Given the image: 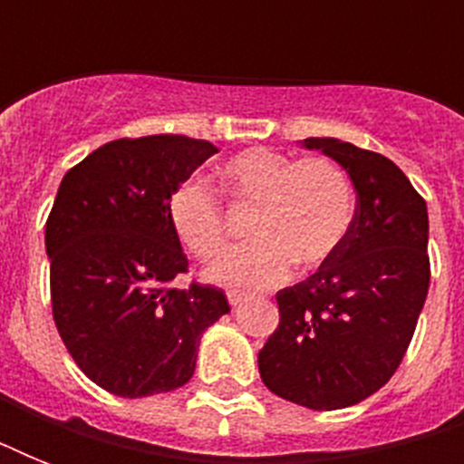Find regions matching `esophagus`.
<instances>
[{"label":"esophagus","instance_id":"obj_1","mask_svg":"<svg viewBox=\"0 0 464 464\" xmlns=\"http://www.w3.org/2000/svg\"><path fill=\"white\" fill-rule=\"evenodd\" d=\"M226 298H228V304L231 305H238L246 301L247 294H240V291H228V294H226Z\"/></svg>","mask_w":464,"mask_h":464}]
</instances>
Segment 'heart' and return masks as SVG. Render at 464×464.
I'll return each mask as SVG.
<instances>
[{"mask_svg":"<svg viewBox=\"0 0 464 464\" xmlns=\"http://www.w3.org/2000/svg\"><path fill=\"white\" fill-rule=\"evenodd\" d=\"M221 195L236 209H253L247 236L255 240L228 253L207 272L221 286H272L291 265L315 269L337 253L353 218L349 175L327 156H291L246 149L218 168ZM168 224L197 260H217L228 246L224 207L202 182L175 185L166 199Z\"/></svg>","mask_w":464,"mask_h":464,"instance_id":"b5f03b06","label":"heart"}]
</instances>
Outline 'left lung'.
Instances as JSON below:
<instances>
[{
  "label": "left lung",
  "instance_id": "obj_1",
  "mask_svg": "<svg viewBox=\"0 0 464 464\" xmlns=\"http://www.w3.org/2000/svg\"><path fill=\"white\" fill-rule=\"evenodd\" d=\"M304 147L349 173L356 211L337 253L276 294L279 324L257 366L275 395L330 411L378 392L402 363L431 279L429 211L385 156L332 137H308Z\"/></svg>",
  "mask_w": 464,
  "mask_h": 464
}]
</instances>
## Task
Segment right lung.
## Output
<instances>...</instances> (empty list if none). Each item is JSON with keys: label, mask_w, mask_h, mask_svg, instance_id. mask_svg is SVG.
<instances>
[{"label": "right lung", "mask_w": 464, "mask_h": 464, "mask_svg": "<svg viewBox=\"0 0 464 464\" xmlns=\"http://www.w3.org/2000/svg\"><path fill=\"white\" fill-rule=\"evenodd\" d=\"M218 149L185 134L115 140L62 178L45 224L53 320L86 378L118 397L180 388L224 291L175 279L188 257L166 199Z\"/></svg>", "instance_id": "right-lung-1"}]
</instances>
